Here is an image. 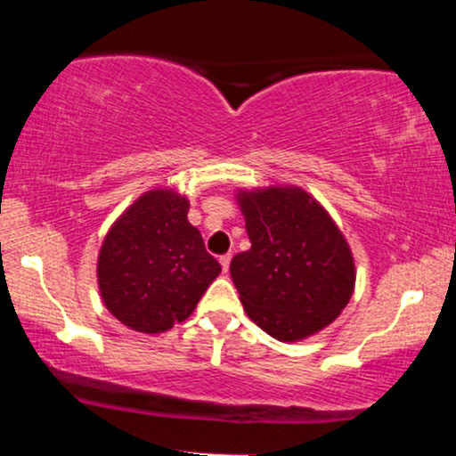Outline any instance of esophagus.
Instances as JSON below:
<instances>
[{
    "mask_svg": "<svg viewBox=\"0 0 456 456\" xmlns=\"http://www.w3.org/2000/svg\"><path fill=\"white\" fill-rule=\"evenodd\" d=\"M218 261H221V265H223V272H227L229 270V264H232V255H221V259H218Z\"/></svg>",
    "mask_w": 456,
    "mask_h": 456,
    "instance_id": "34e87169",
    "label": "esophagus"
}]
</instances>
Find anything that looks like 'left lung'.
Here are the masks:
<instances>
[{
	"instance_id": "left-lung-1",
	"label": "left lung",
	"mask_w": 456,
	"mask_h": 456,
	"mask_svg": "<svg viewBox=\"0 0 456 456\" xmlns=\"http://www.w3.org/2000/svg\"><path fill=\"white\" fill-rule=\"evenodd\" d=\"M235 199L250 248L229 272L246 315L282 343L330 326L352 300L355 264L326 208L291 184L240 188Z\"/></svg>"
}]
</instances>
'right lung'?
<instances>
[{"mask_svg": "<svg viewBox=\"0 0 456 456\" xmlns=\"http://www.w3.org/2000/svg\"><path fill=\"white\" fill-rule=\"evenodd\" d=\"M186 195L143 192L109 227L98 253V289L107 311L130 330L160 334L192 315L221 264L188 223Z\"/></svg>", "mask_w": 456, "mask_h": 456, "instance_id": "obj_1", "label": "right lung"}]
</instances>
